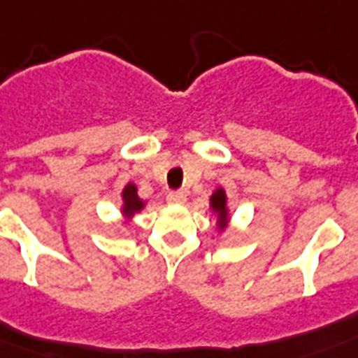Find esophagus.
Returning a JSON list of instances; mask_svg holds the SVG:
<instances>
[{
  "instance_id": "1",
  "label": "esophagus",
  "mask_w": 358,
  "mask_h": 358,
  "mask_svg": "<svg viewBox=\"0 0 358 358\" xmlns=\"http://www.w3.org/2000/svg\"><path fill=\"white\" fill-rule=\"evenodd\" d=\"M168 203H173V205H179V203H185L187 201V196H185V192H181V190H176V192H170L168 194Z\"/></svg>"
}]
</instances>
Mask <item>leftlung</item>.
I'll list each match as a JSON object with an SVG mask.
<instances>
[{
  "label": "left lung",
  "mask_w": 358,
  "mask_h": 358,
  "mask_svg": "<svg viewBox=\"0 0 358 358\" xmlns=\"http://www.w3.org/2000/svg\"><path fill=\"white\" fill-rule=\"evenodd\" d=\"M210 209L217 213L218 217V228L224 229L228 226V198H226V190L224 188H217L213 196H210Z\"/></svg>",
  "instance_id": "left-lung-1"
}]
</instances>
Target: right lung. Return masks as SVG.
Listing matches in <instances>:
<instances>
[{"label":"right lung","mask_w":358,"mask_h":358,"mask_svg":"<svg viewBox=\"0 0 358 358\" xmlns=\"http://www.w3.org/2000/svg\"><path fill=\"white\" fill-rule=\"evenodd\" d=\"M121 196H123V207H121V213H123L127 218L134 217L136 213H140V210L145 207V201H141V199L138 198V190H136L134 182H129V185L123 188Z\"/></svg>","instance_id":"1"}]
</instances>
